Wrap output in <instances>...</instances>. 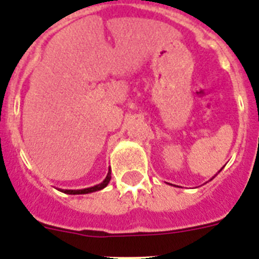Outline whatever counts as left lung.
<instances>
[{"label":"left lung","mask_w":259,"mask_h":259,"mask_svg":"<svg viewBox=\"0 0 259 259\" xmlns=\"http://www.w3.org/2000/svg\"><path fill=\"white\" fill-rule=\"evenodd\" d=\"M220 170H222V169H220ZM220 170H219V171H220ZM212 178H215V177H212ZM212 178H211V180H212Z\"/></svg>","instance_id":"8db88e82"}]
</instances>
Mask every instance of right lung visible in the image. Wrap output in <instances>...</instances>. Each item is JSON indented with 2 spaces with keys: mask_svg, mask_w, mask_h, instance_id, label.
I'll use <instances>...</instances> for the list:
<instances>
[{
  "mask_svg": "<svg viewBox=\"0 0 259 259\" xmlns=\"http://www.w3.org/2000/svg\"><path fill=\"white\" fill-rule=\"evenodd\" d=\"M111 180V169H108V173L106 176V178L103 180V182H101L99 185H96V186L93 187H88V189H81V190H63V189H59L61 193L64 194H69V195H81V194H90V193H94V191H99V190L105 189L106 186L108 185Z\"/></svg>",
  "mask_w": 259,
  "mask_h": 259,
  "instance_id": "right-lung-1",
  "label": "right lung"
}]
</instances>
